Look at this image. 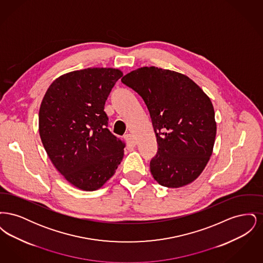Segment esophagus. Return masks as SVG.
<instances>
[{
	"instance_id": "1",
	"label": "esophagus",
	"mask_w": 263,
	"mask_h": 263,
	"mask_svg": "<svg viewBox=\"0 0 263 263\" xmlns=\"http://www.w3.org/2000/svg\"><path fill=\"white\" fill-rule=\"evenodd\" d=\"M124 139H125L126 143L129 147H134L136 145V141L131 134H126Z\"/></svg>"
}]
</instances>
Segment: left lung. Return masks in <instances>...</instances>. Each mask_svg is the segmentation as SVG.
<instances>
[{"instance_id": "8db88e82", "label": "left lung", "mask_w": 263, "mask_h": 263, "mask_svg": "<svg viewBox=\"0 0 263 263\" xmlns=\"http://www.w3.org/2000/svg\"><path fill=\"white\" fill-rule=\"evenodd\" d=\"M145 101L157 137L151 174L163 186L191 183L205 168L217 126L212 102L187 76L143 67L121 79Z\"/></svg>"}]
</instances>
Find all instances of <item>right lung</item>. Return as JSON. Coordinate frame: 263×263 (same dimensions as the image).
<instances>
[{"instance_id": "1", "label": "right lung", "mask_w": 263, "mask_h": 263, "mask_svg": "<svg viewBox=\"0 0 263 263\" xmlns=\"http://www.w3.org/2000/svg\"><path fill=\"white\" fill-rule=\"evenodd\" d=\"M118 69L88 68L56 79L39 109V135L54 166L76 187L93 191L114 174L125 143L107 129L104 104Z\"/></svg>"}]
</instances>
